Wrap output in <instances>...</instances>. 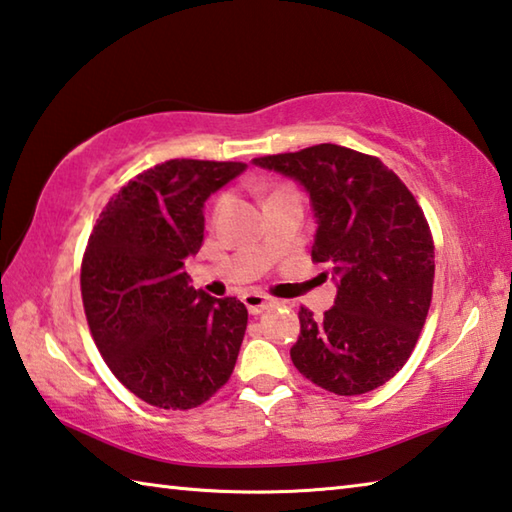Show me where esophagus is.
<instances>
[{
	"label": "esophagus",
	"instance_id": "1",
	"mask_svg": "<svg viewBox=\"0 0 512 512\" xmlns=\"http://www.w3.org/2000/svg\"><path fill=\"white\" fill-rule=\"evenodd\" d=\"M244 305L248 307L250 314H262V311L271 305V300H268V296H264V293H259V291H248V293H244Z\"/></svg>",
	"mask_w": 512,
	"mask_h": 512
}]
</instances>
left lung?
Returning a JSON list of instances; mask_svg holds the SVG:
<instances>
[{"label":"left lung","mask_w":512,"mask_h":512,"mask_svg":"<svg viewBox=\"0 0 512 512\" xmlns=\"http://www.w3.org/2000/svg\"><path fill=\"white\" fill-rule=\"evenodd\" d=\"M253 162L305 185L318 219L311 259L339 280L323 318L300 307L293 366L334 395L384 386L409 361L431 305L436 255L422 207L379 158L339 144Z\"/></svg>","instance_id":"left-lung-1"}]
</instances>
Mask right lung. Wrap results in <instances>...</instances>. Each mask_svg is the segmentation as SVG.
<instances>
[{"label":"right lung","instance_id":"1","mask_svg":"<svg viewBox=\"0 0 512 512\" xmlns=\"http://www.w3.org/2000/svg\"><path fill=\"white\" fill-rule=\"evenodd\" d=\"M244 162L176 158L110 198L85 246L81 296L94 343L121 384L158 409H196L228 384L248 325L237 298L189 287L207 196Z\"/></svg>","mask_w":512,"mask_h":512}]
</instances>
